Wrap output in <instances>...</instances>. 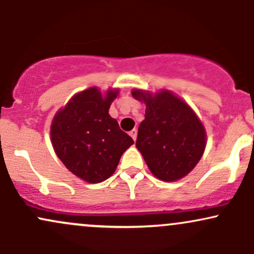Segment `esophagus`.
Listing matches in <instances>:
<instances>
[{
	"label": "esophagus",
	"mask_w": 254,
	"mask_h": 254,
	"mask_svg": "<svg viewBox=\"0 0 254 254\" xmlns=\"http://www.w3.org/2000/svg\"><path fill=\"white\" fill-rule=\"evenodd\" d=\"M130 136L132 137L133 141H136V137H137V130L136 129H132L130 131Z\"/></svg>",
	"instance_id": "esophagus-1"
}]
</instances>
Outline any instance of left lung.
Instances as JSON below:
<instances>
[{
	"label": "left lung",
	"instance_id": "1",
	"mask_svg": "<svg viewBox=\"0 0 254 254\" xmlns=\"http://www.w3.org/2000/svg\"><path fill=\"white\" fill-rule=\"evenodd\" d=\"M132 97L145 104L136 147L151 173L174 182L193 170L205 149V130L188 104L168 90L150 95L135 89Z\"/></svg>",
	"mask_w": 254,
	"mask_h": 254
}]
</instances>
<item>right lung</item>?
<instances>
[{"instance_id":"obj_1","label":"right lung","mask_w":254,"mask_h":254,"mask_svg":"<svg viewBox=\"0 0 254 254\" xmlns=\"http://www.w3.org/2000/svg\"><path fill=\"white\" fill-rule=\"evenodd\" d=\"M118 90L103 98L95 87L78 93L55 116L51 141L71 173L88 183H101L115 173L133 139L111 118L109 109Z\"/></svg>"}]
</instances>
